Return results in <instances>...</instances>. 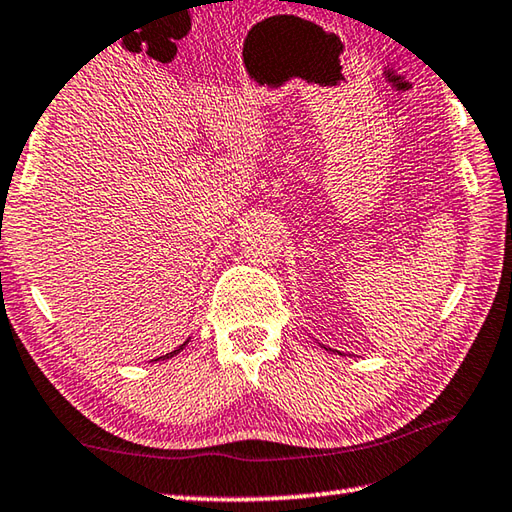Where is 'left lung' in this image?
I'll list each match as a JSON object with an SVG mask.
<instances>
[{
  "mask_svg": "<svg viewBox=\"0 0 512 512\" xmlns=\"http://www.w3.org/2000/svg\"><path fill=\"white\" fill-rule=\"evenodd\" d=\"M318 343V341H316ZM320 348H325L327 352H339V350H332V348H327V345H323V343H320ZM339 354H343V352H339Z\"/></svg>",
  "mask_w": 512,
  "mask_h": 512,
  "instance_id": "obj_1",
  "label": "left lung"
}]
</instances>
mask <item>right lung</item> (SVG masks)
<instances>
[{
  "mask_svg": "<svg viewBox=\"0 0 512 512\" xmlns=\"http://www.w3.org/2000/svg\"><path fill=\"white\" fill-rule=\"evenodd\" d=\"M189 341H192V336H189V339H187L183 345H178L176 350H171V352H167V354H162V357H158V359H151V361H167V359H171V357H176L178 352H183V350H185V345H187Z\"/></svg>",
  "mask_w": 512,
  "mask_h": 512,
  "instance_id": "obj_1",
  "label": "right lung"
}]
</instances>
